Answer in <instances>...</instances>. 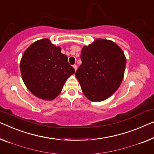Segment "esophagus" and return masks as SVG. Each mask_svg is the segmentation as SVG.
Here are the masks:
<instances>
[{"label":"esophagus","mask_w":154,"mask_h":154,"mask_svg":"<svg viewBox=\"0 0 154 154\" xmlns=\"http://www.w3.org/2000/svg\"><path fill=\"white\" fill-rule=\"evenodd\" d=\"M73 68H74L75 71H76V70H77V66L76 65H74V66H73Z\"/></svg>","instance_id":"34e87169"}]
</instances>
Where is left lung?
Returning a JSON list of instances; mask_svg holds the SVG:
<instances>
[{"mask_svg": "<svg viewBox=\"0 0 154 154\" xmlns=\"http://www.w3.org/2000/svg\"><path fill=\"white\" fill-rule=\"evenodd\" d=\"M82 63L75 77L87 99L102 102L111 97L122 82L127 59L113 41L97 38L82 50Z\"/></svg>", "mask_w": 154, "mask_h": 154, "instance_id": "obj_1", "label": "left lung"}]
</instances>
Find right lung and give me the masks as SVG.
Here are the masks:
<instances>
[{
	"label": "right lung",
	"instance_id": "add662e5",
	"mask_svg": "<svg viewBox=\"0 0 154 154\" xmlns=\"http://www.w3.org/2000/svg\"><path fill=\"white\" fill-rule=\"evenodd\" d=\"M20 70L27 88L36 97L52 100L62 91L63 85L75 69L60 46L49 38L36 41L22 55Z\"/></svg>",
	"mask_w": 154,
	"mask_h": 154
}]
</instances>
